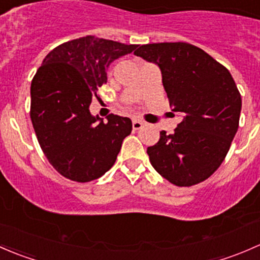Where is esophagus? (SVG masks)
Wrapping results in <instances>:
<instances>
[{
    "mask_svg": "<svg viewBox=\"0 0 260 260\" xmlns=\"http://www.w3.org/2000/svg\"><path fill=\"white\" fill-rule=\"evenodd\" d=\"M142 125H143V122H141L140 119H133L132 120V127H133V129H135V131L141 129V128H142Z\"/></svg>",
    "mask_w": 260,
    "mask_h": 260,
    "instance_id": "esophagus-1",
    "label": "esophagus"
}]
</instances>
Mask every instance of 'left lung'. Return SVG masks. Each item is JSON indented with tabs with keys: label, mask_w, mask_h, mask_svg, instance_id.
<instances>
[{
	"label": "left lung",
	"mask_w": 260,
	"mask_h": 260,
	"mask_svg": "<svg viewBox=\"0 0 260 260\" xmlns=\"http://www.w3.org/2000/svg\"><path fill=\"white\" fill-rule=\"evenodd\" d=\"M137 56L156 62L172 111L181 122L147 148L153 169L180 187L211 176L226 157L239 127L242 96L229 70L187 43L142 45Z\"/></svg>",
	"instance_id": "8db88e82"
}]
</instances>
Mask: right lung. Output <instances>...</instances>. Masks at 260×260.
<instances>
[{
  "instance_id": "1",
  "label": "right lung",
  "mask_w": 260,
  "mask_h": 260,
  "mask_svg": "<svg viewBox=\"0 0 260 260\" xmlns=\"http://www.w3.org/2000/svg\"><path fill=\"white\" fill-rule=\"evenodd\" d=\"M137 46L84 36L46 55L31 81L30 117L39 145L61 176L89 182L112 169L122 142L132 132L127 117L108 122L89 111L107 83V68Z\"/></svg>"
}]
</instances>
